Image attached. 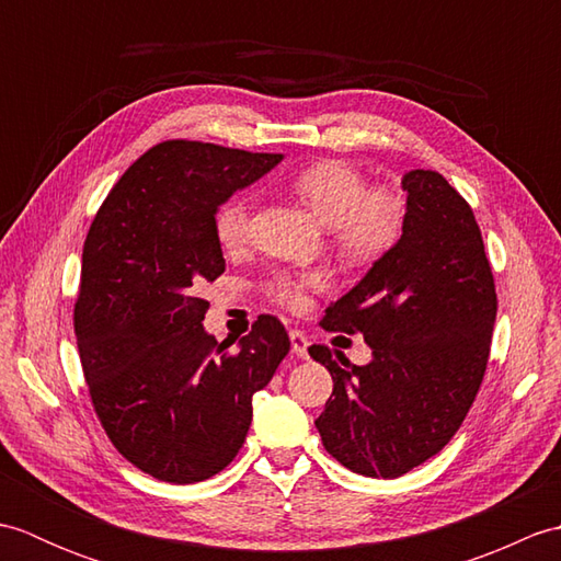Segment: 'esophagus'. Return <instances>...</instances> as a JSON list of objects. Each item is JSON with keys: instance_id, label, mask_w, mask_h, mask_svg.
Here are the masks:
<instances>
[{"instance_id": "34e87169", "label": "esophagus", "mask_w": 561, "mask_h": 561, "mask_svg": "<svg viewBox=\"0 0 561 561\" xmlns=\"http://www.w3.org/2000/svg\"><path fill=\"white\" fill-rule=\"evenodd\" d=\"M289 337H291V352L296 354V356H308V337H306V332L304 330H289Z\"/></svg>"}]
</instances>
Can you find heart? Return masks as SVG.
I'll list each match as a JSON object with an SVG mask.
<instances>
[{"label":"heart","mask_w":561,"mask_h":561,"mask_svg":"<svg viewBox=\"0 0 561 561\" xmlns=\"http://www.w3.org/2000/svg\"><path fill=\"white\" fill-rule=\"evenodd\" d=\"M291 193L328 224L330 245L350 262H371L398 241L402 229V199L383 185H366L356 165L340 159H318L289 178ZM250 199L231 197L214 214V238L236 253L250 238ZM325 287V274L318 270H277L262 282V294L291 313H304L308 294Z\"/></svg>","instance_id":"heart-1"}]
</instances>
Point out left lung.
<instances>
[{
    "label": "left lung",
    "mask_w": 561,
    "mask_h": 561,
    "mask_svg": "<svg viewBox=\"0 0 561 561\" xmlns=\"http://www.w3.org/2000/svg\"><path fill=\"white\" fill-rule=\"evenodd\" d=\"M402 236L328 308L323 328L364 335L374 362L308 354L332 376L316 426L332 458L366 478H400L456 436L490 362L496 289L472 207L436 171L402 178Z\"/></svg>",
    "instance_id": "1"
}]
</instances>
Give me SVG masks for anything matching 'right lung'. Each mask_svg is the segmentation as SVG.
<instances>
[{
  "label": "right lung",
  "mask_w": 561,
  "mask_h": 561,
  "mask_svg": "<svg viewBox=\"0 0 561 561\" xmlns=\"http://www.w3.org/2000/svg\"><path fill=\"white\" fill-rule=\"evenodd\" d=\"M282 153L165 139L129 165L83 241L75 335L89 396L123 458L161 482L193 484L241 450L253 396L289 335L260 316L231 350L202 328V279L226 270L214 214Z\"/></svg>",
  "instance_id": "add662e5"
}]
</instances>
